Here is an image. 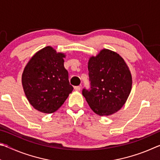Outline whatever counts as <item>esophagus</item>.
<instances>
[{
  "mask_svg": "<svg viewBox=\"0 0 160 160\" xmlns=\"http://www.w3.org/2000/svg\"><path fill=\"white\" fill-rule=\"evenodd\" d=\"M74 89H75V90L79 91V90H80V86H75Z\"/></svg>",
  "mask_w": 160,
  "mask_h": 160,
  "instance_id": "esophagus-1",
  "label": "esophagus"
}]
</instances>
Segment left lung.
I'll list each match as a JSON object with an SVG mask.
<instances>
[{"label": "left lung", "mask_w": 160, "mask_h": 160, "mask_svg": "<svg viewBox=\"0 0 160 160\" xmlns=\"http://www.w3.org/2000/svg\"><path fill=\"white\" fill-rule=\"evenodd\" d=\"M90 89L82 95L93 112L99 116L117 112L125 104L132 88V76L123 58L107 48L88 62Z\"/></svg>", "instance_id": "left-lung-1"}]
</instances>
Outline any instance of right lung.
<instances>
[{
	"label": "right lung",
	"mask_w": 160,
	"mask_h": 160,
	"mask_svg": "<svg viewBox=\"0 0 160 160\" xmlns=\"http://www.w3.org/2000/svg\"><path fill=\"white\" fill-rule=\"evenodd\" d=\"M66 55L46 47L34 54L22 75L24 92L32 107L45 113L55 112L72 92L68 72L64 68Z\"/></svg>",
	"instance_id": "1"
}]
</instances>
